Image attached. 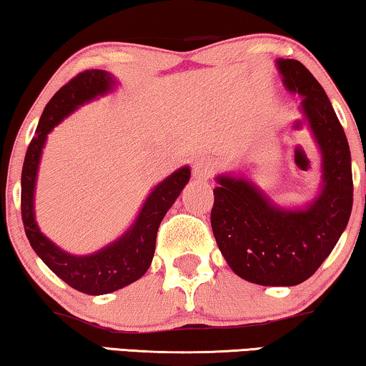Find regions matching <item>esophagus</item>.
<instances>
[{"mask_svg": "<svg viewBox=\"0 0 366 366\" xmlns=\"http://www.w3.org/2000/svg\"><path fill=\"white\" fill-rule=\"evenodd\" d=\"M217 162L213 158L199 157L193 163V177L199 182H204V179H209L217 173Z\"/></svg>", "mask_w": 366, "mask_h": 366, "instance_id": "1", "label": "esophagus"}]
</instances>
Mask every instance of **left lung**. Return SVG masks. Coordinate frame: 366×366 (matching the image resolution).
Masks as SVG:
<instances>
[{
  "mask_svg": "<svg viewBox=\"0 0 366 366\" xmlns=\"http://www.w3.org/2000/svg\"><path fill=\"white\" fill-rule=\"evenodd\" d=\"M323 154V189L308 208L273 207L247 179L219 177L213 189L212 229L238 277L263 287H293L317 272L347 228L353 207L352 154L347 134L317 78L297 59H278Z\"/></svg>",
  "mask_w": 366,
  "mask_h": 366,
  "instance_id": "1",
  "label": "left lung"
}]
</instances>
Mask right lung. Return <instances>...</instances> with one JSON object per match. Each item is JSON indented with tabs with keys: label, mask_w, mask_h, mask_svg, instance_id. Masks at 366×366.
Here are the masks:
<instances>
[{
	"label": "right lung",
	"mask_w": 366,
	"mask_h": 366,
	"mask_svg": "<svg viewBox=\"0 0 366 366\" xmlns=\"http://www.w3.org/2000/svg\"><path fill=\"white\" fill-rule=\"evenodd\" d=\"M113 84V78L107 71L86 69L59 88L44 107L36 134L28 144L21 172V218L29 244L54 274L86 295L117 292L147 273L154 254L159 223L189 179V168L184 167L159 183L144 202L133 227L117 242L89 257H73L43 237L34 222L33 193L46 134L79 104L109 92Z\"/></svg>",
	"instance_id": "add662e5"
}]
</instances>
